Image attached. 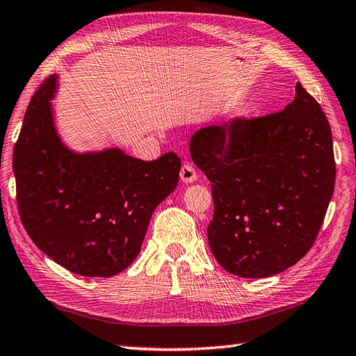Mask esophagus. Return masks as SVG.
<instances>
[{"label":"esophagus","instance_id":"1","mask_svg":"<svg viewBox=\"0 0 356 356\" xmlns=\"http://www.w3.org/2000/svg\"><path fill=\"white\" fill-rule=\"evenodd\" d=\"M179 177H181V181H183L184 184H191L197 179V172H195V169H193V165L184 164L183 167H181Z\"/></svg>","mask_w":356,"mask_h":356}]
</instances>
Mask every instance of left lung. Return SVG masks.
<instances>
[{
    "mask_svg": "<svg viewBox=\"0 0 356 356\" xmlns=\"http://www.w3.org/2000/svg\"><path fill=\"white\" fill-rule=\"evenodd\" d=\"M191 156L212 183L207 240L240 277H270L310 251L334 189L332 130L298 82L282 111L198 130Z\"/></svg>",
    "mask_w": 356,
    "mask_h": 356,
    "instance_id": "8db88e82",
    "label": "left lung"
}]
</instances>
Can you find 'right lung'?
<instances>
[{
    "mask_svg": "<svg viewBox=\"0 0 356 356\" xmlns=\"http://www.w3.org/2000/svg\"><path fill=\"white\" fill-rule=\"evenodd\" d=\"M57 79L44 80L31 99L13 149L19 217L56 264L111 277L138 257L153 211L178 184L181 159L169 152L143 161L116 147L74 152L54 120Z\"/></svg>",
    "mask_w": 356,
    "mask_h": 356,
    "instance_id": "obj_1",
    "label": "right lung"
}]
</instances>
